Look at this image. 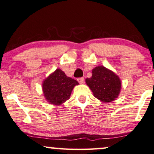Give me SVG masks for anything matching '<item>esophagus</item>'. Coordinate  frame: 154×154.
<instances>
[{
  "label": "esophagus",
  "instance_id": "obj_1",
  "mask_svg": "<svg viewBox=\"0 0 154 154\" xmlns=\"http://www.w3.org/2000/svg\"><path fill=\"white\" fill-rule=\"evenodd\" d=\"M77 81L79 82V84H83L84 82V77H80V78H78L77 79Z\"/></svg>",
  "mask_w": 154,
  "mask_h": 154
}]
</instances>
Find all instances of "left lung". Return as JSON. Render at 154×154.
Here are the masks:
<instances>
[{
    "label": "left lung",
    "instance_id": "obj_1",
    "mask_svg": "<svg viewBox=\"0 0 154 154\" xmlns=\"http://www.w3.org/2000/svg\"><path fill=\"white\" fill-rule=\"evenodd\" d=\"M86 83L99 100L110 103L118 98L121 89L119 77L104 66H97L92 70V77L86 78Z\"/></svg>",
    "mask_w": 154,
    "mask_h": 154
}]
</instances>
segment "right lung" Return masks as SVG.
<instances>
[{"instance_id": "obj_1", "label": "right lung", "mask_w": 154, "mask_h": 154, "mask_svg": "<svg viewBox=\"0 0 154 154\" xmlns=\"http://www.w3.org/2000/svg\"><path fill=\"white\" fill-rule=\"evenodd\" d=\"M76 80L69 77L60 68L51 73L42 82V92L46 100L53 105H60L70 98Z\"/></svg>"}]
</instances>
